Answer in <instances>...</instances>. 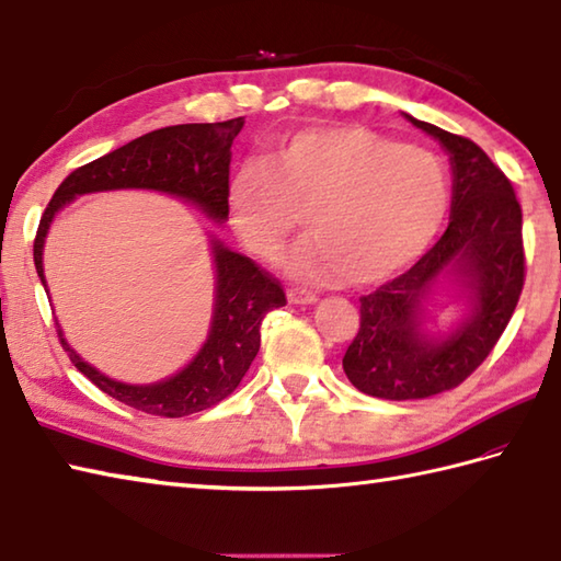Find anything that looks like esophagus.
<instances>
[{
	"instance_id": "obj_1",
	"label": "esophagus",
	"mask_w": 561,
	"mask_h": 561,
	"mask_svg": "<svg viewBox=\"0 0 561 561\" xmlns=\"http://www.w3.org/2000/svg\"><path fill=\"white\" fill-rule=\"evenodd\" d=\"M289 301L291 304H316L318 296L313 291H304V289H289Z\"/></svg>"
}]
</instances>
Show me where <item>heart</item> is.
Wrapping results in <instances>:
<instances>
[{
	"mask_svg": "<svg viewBox=\"0 0 561 561\" xmlns=\"http://www.w3.org/2000/svg\"><path fill=\"white\" fill-rule=\"evenodd\" d=\"M448 175L428 149L359 125L308 127L236 171L226 207L238 238L262 260L308 219L291 270L308 282L376 284L434 241L448 211Z\"/></svg>",
	"mask_w": 561,
	"mask_h": 561,
	"instance_id": "b5f03b06",
	"label": "heart"
}]
</instances>
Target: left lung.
Wrapping results in <instances>:
<instances>
[{"instance_id": "8db88e82", "label": "left lung", "mask_w": 561, "mask_h": 561, "mask_svg": "<svg viewBox=\"0 0 561 561\" xmlns=\"http://www.w3.org/2000/svg\"><path fill=\"white\" fill-rule=\"evenodd\" d=\"M404 117L450 153L453 199L446 233L408 272L359 299V332L342 366L354 388L383 400L460 386L502 337L526 282L523 211L504 171L472 139ZM444 273L469 291L471 316L436 341L421 330V301Z\"/></svg>"}]
</instances>
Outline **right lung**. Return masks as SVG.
<instances>
[{"mask_svg":"<svg viewBox=\"0 0 561 561\" xmlns=\"http://www.w3.org/2000/svg\"><path fill=\"white\" fill-rule=\"evenodd\" d=\"M241 127L243 117L226 123L161 127L71 171L45 207L33 241V262L43 287V243L47 229L55 214L79 195L127 187L159 190L193 202L214 221L224 224L229 219L226 193H229L231 145ZM211 253L217 267V294H214L209 337L181 374L151 386L121 383L83 362L57 328L59 344L69 354L71 364L111 398L157 416L195 414L229 398L260 350L262 318L274 308L287 306V296L279 279H274L250 257L233 253L219 241H211Z\"/></svg>","mask_w":561,"mask_h":561,"instance_id":"obj_1","label":"right lung"}]
</instances>
